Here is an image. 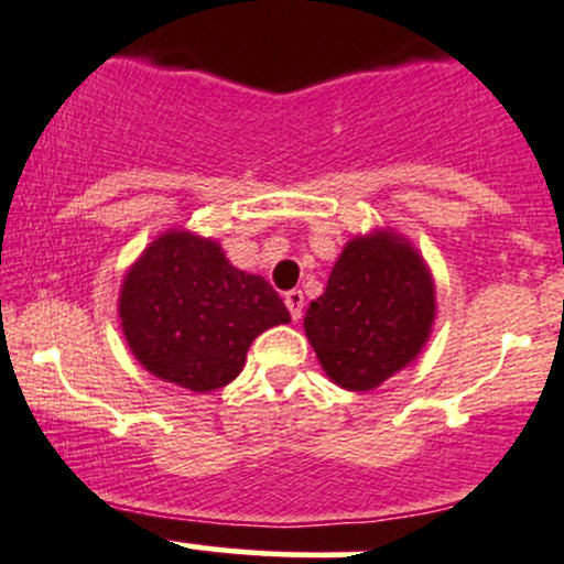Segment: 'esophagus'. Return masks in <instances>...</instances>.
I'll return each instance as SVG.
<instances>
[{"label":"esophagus","instance_id":"34e87169","mask_svg":"<svg viewBox=\"0 0 564 564\" xmlns=\"http://www.w3.org/2000/svg\"><path fill=\"white\" fill-rule=\"evenodd\" d=\"M284 304L290 308V317L301 319V312H304V293H301V290H290V293H284Z\"/></svg>","mask_w":564,"mask_h":564}]
</instances>
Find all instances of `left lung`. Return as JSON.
I'll list each match as a JSON object with an SVG mask.
<instances>
[{
	"label": "left lung",
	"mask_w": 564,
	"mask_h": 564,
	"mask_svg": "<svg viewBox=\"0 0 564 564\" xmlns=\"http://www.w3.org/2000/svg\"><path fill=\"white\" fill-rule=\"evenodd\" d=\"M433 319L425 260L387 228L347 241L325 293L306 308L304 330L323 371L344 390L366 392L420 355Z\"/></svg>",
	"instance_id": "left-lung-1"
}]
</instances>
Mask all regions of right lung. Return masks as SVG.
Segmentation results:
<instances>
[{"mask_svg":"<svg viewBox=\"0 0 564 564\" xmlns=\"http://www.w3.org/2000/svg\"><path fill=\"white\" fill-rule=\"evenodd\" d=\"M129 349L153 377L212 392L241 373L263 330L290 323L263 276L236 269L217 241L166 231L126 271L118 299Z\"/></svg>","mask_w":564,"mask_h":564,"instance_id":"add662e5","label":"right lung"}]
</instances>
